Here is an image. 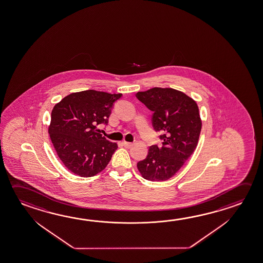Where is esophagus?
Returning a JSON list of instances; mask_svg holds the SVG:
<instances>
[{
    "instance_id": "34e87169",
    "label": "esophagus",
    "mask_w": 263,
    "mask_h": 263,
    "mask_svg": "<svg viewBox=\"0 0 263 263\" xmlns=\"http://www.w3.org/2000/svg\"><path fill=\"white\" fill-rule=\"evenodd\" d=\"M122 144H123L125 147H131L133 146V143L126 142V141H123Z\"/></svg>"
}]
</instances>
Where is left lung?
Here are the masks:
<instances>
[{
    "mask_svg": "<svg viewBox=\"0 0 263 263\" xmlns=\"http://www.w3.org/2000/svg\"><path fill=\"white\" fill-rule=\"evenodd\" d=\"M136 97L153 112L152 126L161 132L162 140L161 147H149L147 157L138 162V171L145 179L165 181L179 171L198 145L201 131L198 105L174 88H151Z\"/></svg>",
    "mask_w": 263,
    "mask_h": 263,
    "instance_id": "8db88e82",
    "label": "left lung"
}]
</instances>
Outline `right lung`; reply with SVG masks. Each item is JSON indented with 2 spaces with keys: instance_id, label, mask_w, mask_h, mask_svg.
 Instances as JSON below:
<instances>
[{
  "instance_id": "add662e5",
  "label": "right lung",
  "mask_w": 263,
  "mask_h": 263,
  "mask_svg": "<svg viewBox=\"0 0 263 263\" xmlns=\"http://www.w3.org/2000/svg\"><path fill=\"white\" fill-rule=\"evenodd\" d=\"M122 94L84 90L72 93L51 111L49 134L65 167L81 177L102 172L117 144L102 137L97 125H107L115 102Z\"/></svg>"
}]
</instances>
